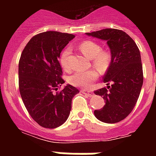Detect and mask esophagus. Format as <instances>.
<instances>
[{"label": "esophagus", "mask_w": 156, "mask_h": 156, "mask_svg": "<svg viewBox=\"0 0 156 156\" xmlns=\"http://www.w3.org/2000/svg\"><path fill=\"white\" fill-rule=\"evenodd\" d=\"M81 92L84 94L85 95L88 96V97H92L93 95H94V92L93 91H90V90H81Z\"/></svg>", "instance_id": "obj_1"}]
</instances>
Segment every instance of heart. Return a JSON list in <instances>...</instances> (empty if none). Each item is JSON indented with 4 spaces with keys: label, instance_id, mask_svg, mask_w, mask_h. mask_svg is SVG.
Returning <instances> with one entry per match:
<instances>
[{
    "label": "heart",
    "instance_id": "heart-1",
    "mask_svg": "<svg viewBox=\"0 0 156 156\" xmlns=\"http://www.w3.org/2000/svg\"><path fill=\"white\" fill-rule=\"evenodd\" d=\"M79 49L87 58L91 60L92 66L100 73H105L108 70L112 60L109 51L101 49L100 45L92 40H85L81 43ZM70 56L71 48L69 47L65 48L60 56V63L66 71H69L72 69ZM98 77L99 74L95 70L80 71L72 74L69 78V82L75 87L89 88Z\"/></svg>",
    "mask_w": 156,
    "mask_h": 156
}]
</instances>
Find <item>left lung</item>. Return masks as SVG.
Masks as SVG:
<instances>
[{
    "mask_svg": "<svg viewBox=\"0 0 156 156\" xmlns=\"http://www.w3.org/2000/svg\"><path fill=\"white\" fill-rule=\"evenodd\" d=\"M87 35L106 40L112 60L104 83L111 86L95 90L105 100L103 108L95 110V117L105 123H116L130 113L140 95L143 83L141 55L132 38L117 29H103Z\"/></svg>",
    "mask_w": 156,
    "mask_h": 156,
    "instance_id": "left-lung-1",
    "label": "left lung"
}]
</instances>
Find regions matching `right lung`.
Segmentation results:
<instances>
[{
  "mask_svg": "<svg viewBox=\"0 0 156 156\" xmlns=\"http://www.w3.org/2000/svg\"><path fill=\"white\" fill-rule=\"evenodd\" d=\"M74 35L46 31L34 35L21 54L18 85L23 102L30 116L40 126L55 129L66 122L72 99L79 90L65 83L59 63L61 51Z\"/></svg>",
  "mask_w": 156,
  "mask_h": 156,
  "instance_id": "1",
  "label": "right lung"
}]
</instances>
